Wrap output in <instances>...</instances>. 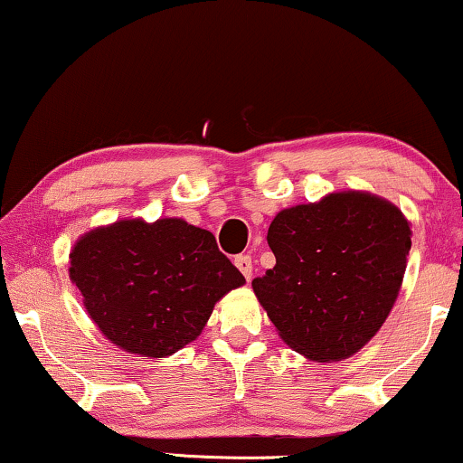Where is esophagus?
Returning a JSON list of instances; mask_svg holds the SVG:
<instances>
[{
  "label": "esophagus",
  "instance_id": "1",
  "mask_svg": "<svg viewBox=\"0 0 463 463\" xmlns=\"http://www.w3.org/2000/svg\"><path fill=\"white\" fill-rule=\"evenodd\" d=\"M234 266H237V269L243 272V277L247 279V281H250L251 270H253L251 256H247V253H243V256H237V258H234Z\"/></svg>",
  "mask_w": 463,
  "mask_h": 463
}]
</instances>
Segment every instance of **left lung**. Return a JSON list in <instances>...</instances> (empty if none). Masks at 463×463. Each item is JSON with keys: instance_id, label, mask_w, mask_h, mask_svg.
<instances>
[{"instance_id": "left-lung-1", "label": "left lung", "mask_w": 463, "mask_h": 463, "mask_svg": "<svg viewBox=\"0 0 463 463\" xmlns=\"http://www.w3.org/2000/svg\"><path fill=\"white\" fill-rule=\"evenodd\" d=\"M277 264L251 281L279 335L312 361L359 353L399 296L411 231L399 207L369 193H334L277 213Z\"/></svg>"}]
</instances>
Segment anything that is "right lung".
<instances>
[{"instance_id":"add662e5","label":"right lung","mask_w":463,"mask_h":463,"mask_svg":"<svg viewBox=\"0 0 463 463\" xmlns=\"http://www.w3.org/2000/svg\"><path fill=\"white\" fill-rule=\"evenodd\" d=\"M69 272L102 334L153 359L193 342L213 304L245 283L216 237L180 218L121 220L83 234Z\"/></svg>"}]
</instances>
